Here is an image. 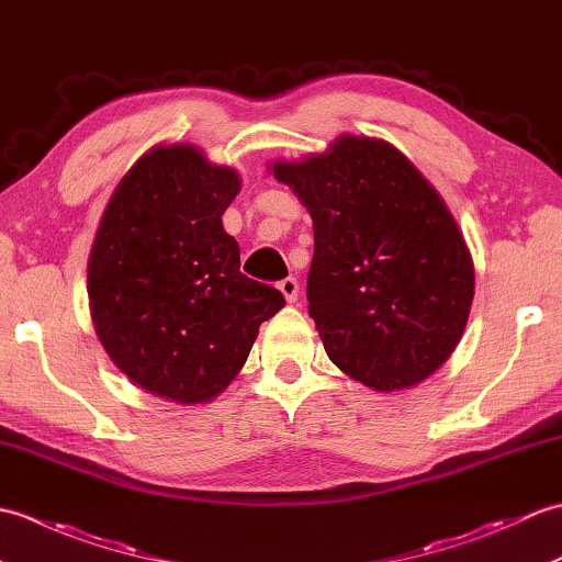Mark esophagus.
<instances>
[{"label": "esophagus", "instance_id": "1", "mask_svg": "<svg viewBox=\"0 0 562 562\" xmlns=\"http://www.w3.org/2000/svg\"><path fill=\"white\" fill-rule=\"evenodd\" d=\"M278 290L284 294V300L292 304L296 300V292H300V284H296L294 278H284L278 282Z\"/></svg>", "mask_w": 562, "mask_h": 562}]
</instances>
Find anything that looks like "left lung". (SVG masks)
Here are the masks:
<instances>
[{
	"label": "left lung",
	"instance_id": "8db88e82",
	"mask_svg": "<svg viewBox=\"0 0 562 562\" xmlns=\"http://www.w3.org/2000/svg\"><path fill=\"white\" fill-rule=\"evenodd\" d=\"M314 220L308 316L330 362L374 391L420 384L449 360L473 302V260L445 200L384 139L342 135L274 161Z\"/></svg>",
	"mask_w": 562,
	"mask_h": 562
}]
</instances>
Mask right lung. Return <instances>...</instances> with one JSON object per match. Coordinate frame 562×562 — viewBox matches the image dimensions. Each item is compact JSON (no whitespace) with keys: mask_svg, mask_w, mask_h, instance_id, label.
Wrapping results in <instances>:
<instances>
[{"mask_svg":"<svg viewBox=\"0 0 562 562\" xmlns=\"http://www.w3.org/2000/svg\"><path fill=\"white\" fill-rule=\"evenodd\" d=\"M241 181L190 145L154 147L125 173L89 258L93 328L115 367L154 396L205 403L244 367L280 290L238 270L222 214Z\"/></svg>","mask_w":562,"mask_h":562,"instance_id":"1","label":"right lung"}]
</instances>
